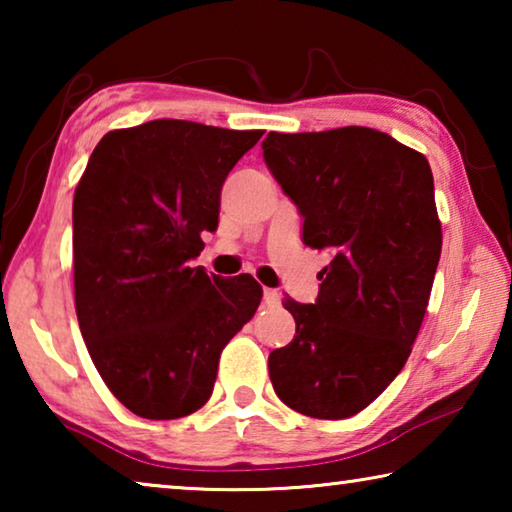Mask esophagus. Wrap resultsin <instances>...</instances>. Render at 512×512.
I'll list each match as a JSON object with an SVG mask.
<instances>
[{"instance_id":"esophagus-1","label":"esophagus","mask_w":512,"mask_h":512,"mask_svg":"<svg viewBox=\"0 0 512 512\" xmlns=\"http://www.w3.org/2000/svg\"><path fill=\"white\" fill-rule=\"evenodd\" d=\"M264 302L268 307H277L282 302V293L277 289H264Z\"/></svg>"}]
</instances>
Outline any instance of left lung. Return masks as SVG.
<instances>
[{
    "instance_id": "1",
    "label": "left lung",
    "mask_w": 512,
    "mask_h": 512,
    "mask_svg": "<svg viewBox=\"0 0 512 512\" xmlns=\"http://www.w3.org/2000/svg\"><path fill=\"white\" fill-rule=\"evenodd\" d=\"M266 167L302 214V241L327 250L314 305L287 298L296 336L268 357L280 400L320 420L359 413L409 359L443 230L427 158L366 126L268 133Z\"/></svg>"
}]
</instances>
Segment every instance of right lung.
Returning <instances> with one entry per match:
<instances>
[{"instance_id":"obj_1","label":"right lung","mask_w":512,"mask_h":512,"mask_svg":"<svg viewBox=\"0 0 512 512\" xmlns=\"http://www.w3.org/2000/svg\"><path fill=\"white\" fill-rule=\"evenodd\" d=\"M264 131L155 119L101 137L74 192V300L110 393L146 420L210 400L221 350L262 287L189 266L219 225L221 187Z\"/></svg>"}]
</instances>
